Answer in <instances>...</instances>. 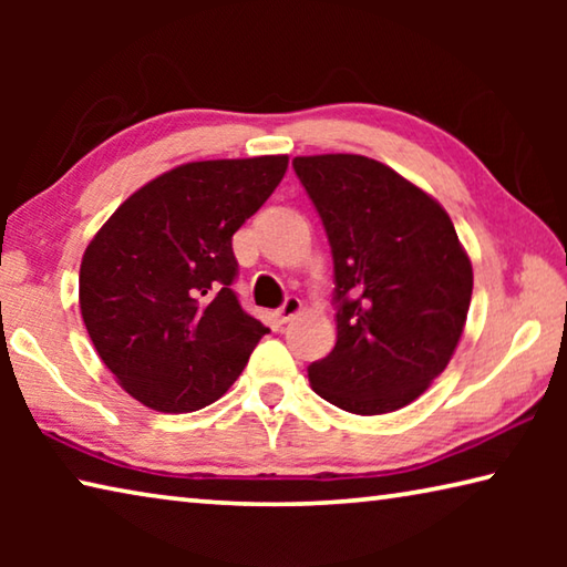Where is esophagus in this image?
Returning a JSON list of instances; mask_svg holds the SVG:
<instances>
[{"label": "esophagus", "mask_w": 567, "mask_h": 567, "mask_svg": "<svg viewBox=\"0 0 567 567\" xmlns=\"http://www.w3.org/2000/svg\"><path fill=\"white\" fill-rule=\"evenodd\" d=\"M302 310V300L300 297H287V300L280 305V310H277V318H280V322H290L292 318H297Z\"/></svg>", "instance_id": "1"}]
</instances>
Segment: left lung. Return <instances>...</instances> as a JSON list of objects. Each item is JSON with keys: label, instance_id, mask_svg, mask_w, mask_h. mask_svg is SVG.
Returning <instances> with one entry per match:
<instances>
[{"label": "left lung", "instance_id": "left-lung-1", "mask_svg": "<svg viewBox=\"0 0 567 567\" xmlns=\"http://www.w3.org/2000/svg\"><path fill=\"white\" fill-rule=\"evenodd\" d=\"M334 265L338 342L307 368L322 400L385 415L417 400L463 334L473 265L427 192L362 155L295 157Z\"/></svg>", "mask_w": 567, "mask_h": 567}]
</instances>
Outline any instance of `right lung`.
<instances>
[{"instance_id":"obj_1","label":"right lung","mask_w":567,"mask_h":567,"mask_svg":"<svg viewBox=\"0 0 567 567\" xmlns=\"http://www.w3.org/2000/svg\"><path fill=\"white\" fill-rule=\"evenodd\" d=\"M285 169L287 155L187 162L124 199L84 249V328L142 405L192 412L219 400L270 332L233 290V235Z\"/></svg>"}]
</instances>
